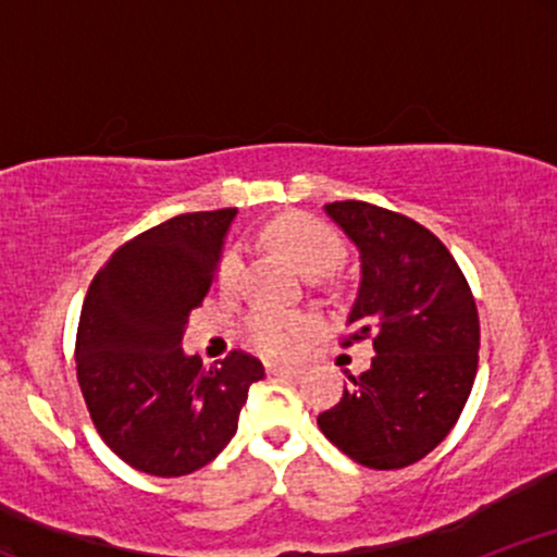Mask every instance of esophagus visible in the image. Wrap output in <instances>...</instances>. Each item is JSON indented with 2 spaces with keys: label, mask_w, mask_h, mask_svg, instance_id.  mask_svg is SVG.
Here are the masks:
<instances>
[{
  "label": "esophagus",
  "mask_w": 557,
  "mask_h": 557,
  "mask_svg": "<svg viewBox=\"0 0 557 557\" xmlns=\"http://www.w3.org/2000/svg\"><path fill=\"white\" fill-rule=\"evenodd\" d=\"M267 374L272 376H287V380H298L300 369L298 367H285V363H267Z\"/></svg>",
  "instance_id": "1"
}]
</instances>
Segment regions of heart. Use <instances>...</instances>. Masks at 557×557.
Returning a JSON list of instances; mask_svg holds the SVG:
<instances>
[{
    "mask_svg": "<svg viewBox=\"0 0 557 557\" xmlns=\"http://www.w3.org/2000/svg\"><path fill=\"white\" fill-rule=\"evenodd\" d=\"M267 246L283 253L293 267L300 272L317 277L327 274L341 264L345 257V240L330 222L319 220L314 214L290 212L272 220L264 227ZM243 277V251L238 246H227L216 261V287L220 290H235ZM317 327V319L306 311H290V314H277V311H251L243 319V335L246 341L270 356V359H287L296 354L298 343L309 337Z\"/></svg>",
    "mask_w": 557,
    "mask_h": 557,
    "instance_id": "1",
    "label": "heart"
}]
</instances>
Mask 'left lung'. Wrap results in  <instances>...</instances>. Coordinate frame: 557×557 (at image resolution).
I'll return each instance as SVG.
<instances>
[{
  "instance_id": "left-lung-1",
  "label": "left lung",
  "mask_w": 557,
  "mask_h": 557,
  "mask_svg": "<svg viewBox=\"0 0 557 557\" xmlns=\"http://www.w3.org/2000/svg\"><path fill=\"white\" fill-rule=\"evenodd\" d=\"M361 253L343 345L369 341L372 367L319 413L332 445L369 469H403L456 426L479 367V314L445 243L411 216L367 201L327 203Z\"/></svg>"
}]
</instances>
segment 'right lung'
Instances as JSON below:
<instances>
[{"instance_id": "add662e5", "label": "right lung", "mask_w": 557, "mask_h": 557, "mask_svg": "<svg viewBox=\"0 0 557 557\" xmlns=\"http://www.w3.org/2000/svg\"><path fill=\"white\" fill-rule=\"evenodd\" d=\"M235 209L177 214L136 235L91 280L75 335V369L96 432L127 466L185 476L233 434L259 359L230 350L214 367L181 348L188 314L214 285Z\"/></svg>"}]
</instances>
